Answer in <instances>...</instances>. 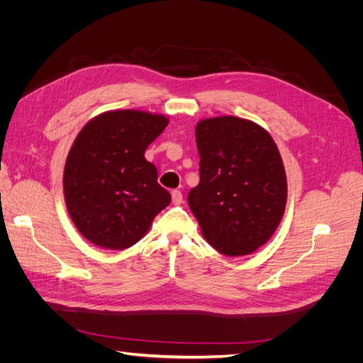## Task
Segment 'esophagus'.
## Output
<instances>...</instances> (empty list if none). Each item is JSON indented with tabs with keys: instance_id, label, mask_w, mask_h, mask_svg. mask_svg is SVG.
Here are the masks:
<instances>
[{
	"instance_id": "esophagus-1",
	"label": "esophagus",
	"mask_w": 363,
	"mask_h": 363,
	"mask_svg": "<svg viewBox=\"0 0 363 363\" xmlns=\"http://www.w3.org/2000/svg\"><path fill=\"white\" fill-rule=\"evenodd\" d=\"M171 196H172V203L174 204H182L183 203V194L180 192V191H177V189H174L172 192H171Z\"/></svg>"
}]
</instances>
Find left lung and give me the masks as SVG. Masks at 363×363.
<instances>
[{
    "label": "left lung",
    "instance_id": "obj_1",
    "mask_svg": "<svg viewBox=\"0 0 363 363\" xmlns=\"http://www.w3.org/2000/svg\"><path fill=\"white\" fill-rule=\"evenodd\" d=\"M200 183L188 203L203 236L225 256H244L276 232L286 206V174L267 130L247 119H203L195 128Z\"/></svg>",
    "mask_w": 363,
    "mask_h": 363
}]
</instances>
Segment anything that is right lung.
<instances>
[{
    "label": "right lung",
    "instance_id": "add662e5",
    "mask_svg": "<svg viewBox=\"0 0 363 363\" xmlns=\"http://www.w3.org/2000/svg\"><path fill=\"white\" fill-rule=\"evenodd\" d=\"M168 119L139 111L98 115L74 140L63 172L68 212L92 244L124 250L144 236L171 201L145 160L147 147Z\"/></svg>",
    "mask_w": 363,
    "mask_h": 363
}]
</instances>
